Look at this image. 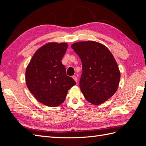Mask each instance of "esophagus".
<instances>
[{"instance_id": "1", "label": "esophagus", "mask_w": 146, "mask_h": 146, "mask_svg": "<svg viewBox=\"0 0 146 146\" xmlns=\"http://www.w3.org/2000/svg\"><path fill=\"white\" fill-rule=\"evenodd\" d=\"M72 78H73V79L74 80L76 81V82H77V81H78V79H77V77H76V76H72Z\"/></svg>"}]
</instances>
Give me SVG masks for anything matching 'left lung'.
<instances>
[{
	"mask_svg": "<svg viewBox=\"0 0 146 146\" xmlns=\"http://www.w3.org/2000/svg\"><path fill=\"white\" fill-rule=\"evenodd\" d=\"M71 47L82 61L80 88L85 98L95 105L105 102L116 92L121 78L113 54L94 41L75 42Z\"/></svg>",
	"mask_w": 146,
	"mask_h": 146,
	"instance_id": "1",
	"label": "left lung"
}]
</instances>
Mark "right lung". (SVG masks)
<instances>
[{
  "instance_id": "right-lung-1",
  "label": "right lung",
  "mask_w": 146,
  "mask_h": 146,
  "mask_svg": "<svg viewBox=\"0 0 146 146\" xmlns=\"http://www.w3.org/2000/svg\"><path fill=\"white\" fill-rule=\"evenodd\" d=\"M68 46L66 42L46 44L35 52L26 68L28 89L35 99L47 107L63 103L68 90L76 84L66 75L61 63Z\"/></svg>"
}]
</instances>
